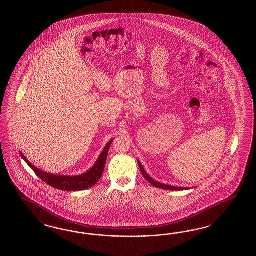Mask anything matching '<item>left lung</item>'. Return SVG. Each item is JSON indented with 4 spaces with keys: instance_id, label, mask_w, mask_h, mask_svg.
<instances>
[{
    "instance_id": "obj_1",
    "label": "left lung",
    "mask_w": 256,
    "mask_h": 256,
    "mask_svg": "<svg viewBox=\"0 0 256 256\" xmlns=\"http://www.w3.org/2000/svg\"><path fill=\"white\" fill-rule=\"evenodd\" d=\"M138 164H139L140 170V172H142V174L144 178L146 179V180H148V182H149L151 185H153V186H156V188H162V190H188V188H181V186H170V185H165V184H162V183L156 182V181L152 178L151 176H148V174H146V172L144 169V167H142V163L140 162L139 160H138Z\"/></svg>"
}]
</instances>
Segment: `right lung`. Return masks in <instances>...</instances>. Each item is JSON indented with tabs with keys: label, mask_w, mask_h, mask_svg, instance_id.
Wrapping results in <instances>:
<instances>
[{
	"label": "right lung",
	"mask_w": 256,
	"mask_h": 256,
	"mask_svg": "<svg viewBox=\"0 0 256 256\" xmlns=\"http://www.w3.org/2000/svg\"><path fill=\"white\" fill-rule=\"evenodd\" d=\"M114 140H110L107 144V146L101 152L100 156H98L96 162L94 163L93 167L89 170H87L84 174L80 176H59L54 174H50L44 170H40L38 167L34 166L27 158L26 156L20 152V155L22 156L25 162L27 163L32 170H34L36 176L42 179L44 182H46L48 185L54 186V188H58L61 190H66V192H77V190H87L98 183V181L100 179L104 168L105 163L108 156V149L112 144Z\"/></svg>",
	"instance_id": "1"
}]
</instances>
